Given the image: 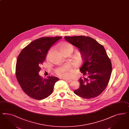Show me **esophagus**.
I'll use <instances>...</instances> for the list:
<instances>
[{
	"label": "esophagus",
	"instance_id": "obj_1",
	"mask_svg": "<svg viewBox=\"0 0 129 129\" xmlns=\"http://www.w3.org/2000/svg\"><path fill=\"white\" fill-rule=\"evenodd\" d=\"M63 80L64 81H65L68 82H70L72 81V80H68V79H63Z\"/></svg>",
	"mask_w": 129,
	"mask_h": 129
}]
</instances>
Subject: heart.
Instances as JSON below:
<instances>
[{
    "mask_svg": "<svg viewBox=\"0 0 129 129\" xmlns=\"http://www.w3.org/2000/svg\"><path fill=\"white\" fill-rule=\"evenodd\" d=\"M60 50L61 52L69 51L72 53L74 50L73 46L70 43H64L61 45L60 47ZM81 54H78L76 60L77 62L80 63L81 62ZM72 71V67L68 63H65L61 66L58 67L54 69V72L58 76L61 77L68 78L70 76V72Z\"/></svg>",
    "mask_w": 129,
    "mask_h": 129,
    "instance_id": "1",
    "label": "heart"
}]
</instances>
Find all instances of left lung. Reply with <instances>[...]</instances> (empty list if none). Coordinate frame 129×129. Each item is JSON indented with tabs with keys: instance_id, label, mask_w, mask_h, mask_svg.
Segmentation results:
<instances>
[{
	"instance_id": "8db88e82",
	"label": "left lung",
	"mask_w": 129,
	"mask_h": 129,
	"mask_svg": "<svg viewBox=\"0 0 129 129\" xmlns=\"http://www.w3.org/2000/svg\"><path fill=\"white\" fill-rule=\"evenodd\" d=\"M64 39L79 49L84 60L80 69L83 77L80 78V88L74 93L86 99L99 96L107 87L112 70L105 48L89 37L65 36Z\"/></svg>"
}]
</instances>
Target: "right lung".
Wrapping results in <instances>:
<instances>
[{
	"label": "right lung",
	"instance_id": "right-lung-1",
	"mask_svg": "<svg viewBox=\"0 0 129 129\" xmlns=\"http://www.w3.org/2000/svg\"><path fill=\"white\" fill-rule=\"evenodd\" d=\"M61 37H43L30 42L20 53L16 64L15 74L23 91L31 98L41 100L51 94L59 78L39 74L49 48Z\"/></svg>",
	"mask_w": 129,
	"mask_h": 129
}]
</instances>
